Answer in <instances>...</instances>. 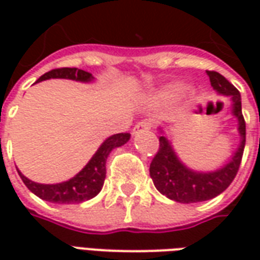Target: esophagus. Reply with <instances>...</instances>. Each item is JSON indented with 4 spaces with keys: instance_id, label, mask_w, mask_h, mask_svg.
<instances>
[{
    "instance_id": "esophagus-1",
    "label": "esophagus",
    "mask_w": 260,
    "mask_h": 260,
    "mask_svg": "<svg viewBox=\"0 0 260 260\" xmlns=\"http://www.w3.org/2000/svg\"><path fill=\"white\" fill-rule=\"evenodd\" d=\"M150 128H152V122H149V121H141V122H138L134 126V134H139L142 131H149Z\"/></svg>"
}]
</instances>
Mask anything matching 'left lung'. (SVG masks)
Segmentation results:
<instances>
[{
    "instance_id": "left-lung-1",
    "label": "left lung",
    "mask_w": 260,
    "mask_h": 260,
    "mask_svg": "<svg viewBox=\"0 0 260 260\" xmlns=\"http://www.w3.org/2000/svg\"><path fill=\"white\" fill-rule=\"evenodd\" d=\"M213 89L220 94L231 97L233 113L238 118L241 134V146L231 158L229 164L214 173H195L186 169L175 156L174 150L170 146L169 141L160 136L158 150L150 163V177L153 184L160 193L169 199L180 203H195V202L209 201L214 196L225 191L235 178L240 170L241 160L245 147V119L241 108V94L234 85L216 71H206Z\"/></svg>"
}]
</instances>
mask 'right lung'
Here are the masks:
<instances>
[{
  "label": "right lung",
  "mask_w": 260,
  "mask_h": 260,
  "mask_svg": "<svg viewBox=\"0 0 260 260\" xmlns=\"http://www.w3.org/2000/svg\"><path fill=\"white\" fill-rule=\"evenodd\" d=\"M50 78H64V79L80 80V82H89L93 79L90 72H86L83 69L78 68H57L51 69L40 76L37 82L50 79ZM131 135L128 132L115 134L104 141L99 150L94 153L89 163L86 164L85 169L76 174L74 178L69 181L55 184V185H44L37 184L33 181L27 180L25 175L20 174V178L23 181L29 191H31L36 196L43 201L51 202V203H61V205H71V203H80V202L89 201L91 198L102 191L104 178H106V161L108 154L111 153L114 147H119L129 141Z\"/></svg>",
  "instance_id": "1"
}]
</instances>
